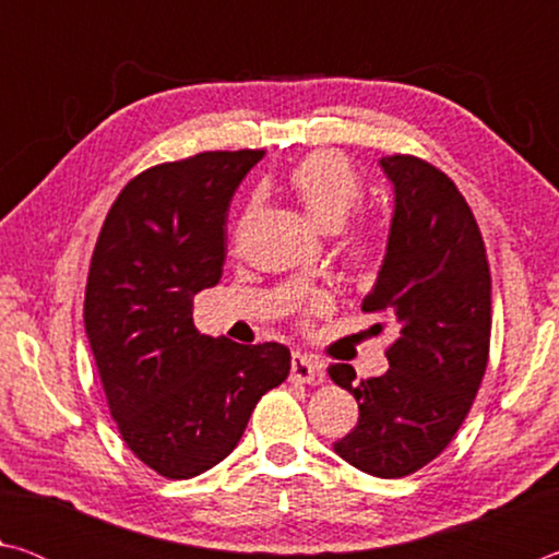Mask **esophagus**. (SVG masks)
Segmentation results:
<instances>
[{"instance_id": "34e87169", "label": "esophagus", "mask_w": 559, "mask_h": 559, "mask_svg": "<svg viewBox=\"0 0 559 559\" xmlns=\"http://www.w3.org/2000/svg\"><path fill=\"white\" fill-rule=\"evenodd\" d=\"M290 380L293 382H323L325 372L313 357L293 353V357H290Z\"/></svg>"}]
</instances>
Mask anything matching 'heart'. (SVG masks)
<instances>
[{
  "label": "heart",
  "instance_id": "obj_1",
  "mask_svg": "<svg viewBox=\"0 0 559 559\" xmlns=\"http://www.w3.org/2000/svg\"><path fill=\"white\" fill-rule=\"evenodd\" d=\"M288 187L306 214L320 229L333 231L362 200V182L347 159L335 150H316L298 159L288 175ZM345 259L357 269L372 266L380 257V234L370 224H353L343 239ZM328 298L316 296L308 310L325 308Z\"/></svg>",
  "mask_w": 559,
  "mask_h": 559
}]
</instances>
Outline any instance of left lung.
Instances as JSON below:
<instances>
[{"label": "left lung", "mask_w": 559, "mask_h": 559, "mask_svg": "<svg viewBox=\"0 0 559 559\" xmlns=\"http://www.w3.org/2000/svg\"><path fill=\"white\" fill-rule=\"evenodd\" d=\"M394 185V219L365 313L400 330L384 349L390 370L355 382L349 365L328 367L355 394V429L333 443L340 459L377 478L427 466L456 437L486 374L490 269L478 222L459 187L414 155L380 159ZM382 333L384 323L372 325Z\"/></svg>", "instance_id": "obj_1"}]
</instances>
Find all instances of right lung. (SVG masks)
I'll return each instance as SVG.
<instances>
[{
    "label": "right lung",
    "instance_id": "obj_1",
    "mask_svg": "<svg viewBox=\"0 0 559 559\" xmlns=\"http://www.w3.org/2000/svg\"><path fill=\"white\" fill-rule=\"evenodd\" d=\"M263 150H210L120 189L91 257L83 320L128 449L173 480L236 449L253 406L290 372L281 343L200 335L192 300L219 283L231 197Z\"/></svg>",
    "mask_w": 559,
    "mask_h": 559
}]
</instances>
